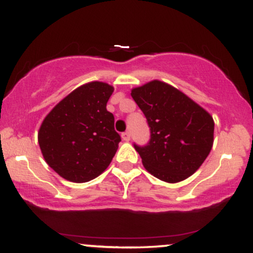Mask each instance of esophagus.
Returning a JSON list of instances; mask_svg holds the SVG:
<instances>
[{
	"label": "esophagus",
	"instance_id": "34e87169",
	"mask_svg": "<svg viewBox=\"0 0 253 253\" xmlns=\"http://www.w3.org/2000/svg\"><path fill=\"white\" fill-rule=\"evenodd\" d=\"M121 138H123V140H125V141H128L130 139V134L128 132H124L123 134H121Z\"/></svg>",
	"mask_w": 253,
	"mask_h": 253
}]
</instances>
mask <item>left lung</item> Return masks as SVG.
I'll return each mask as SVG.
<instances>
[{
  "instance_id": "8db88e82",
  "label": "left lung",
  "mask_w": 253,
  "mask_h": 253,
  "mask_svg": "<svg viewBox=\"0 0 253 253\" xmlns=\"http://www.w3.org/2000/svg\"><path fill=\"white\" fill-rule=\"evenodd\" d=\"M130 95L143 110L151 132L149 144H134L145 169L168 183L181 182L193 175L213 146L211 115L162 81L132 89Z\"/></svg>"
}]
</instances>
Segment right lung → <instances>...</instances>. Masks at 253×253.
<instances>
[{
  "label": "right lung",
  "mask_w": 253,
  "mask_h": 253,
  "mask_svg": "<svg viewBox=\"0 0 253 253\" xmlns=\"http://www.w3.org/2000/svg\"><path fill=\"white\" fill-rule=\"evenodd\" d=\"M114 88L103 82L78 86L46 115L38 133L48 167L63 178L89 182L108 168L120 135L107 102Z\"/></svg>",
  "instance_id": "1"
}]
</instances>
